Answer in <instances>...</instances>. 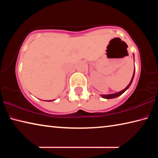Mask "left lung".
Segmentation results:
<instances>
[{
	"label": "left lung",
	"instance_id": "left-lung-1",
	"mask_svg": "<svg viewBox=\"0 0 158 158\" xmlns=\"http://www.w3.org/2000/svg\"><path fill=\"white\" fill-rule=\"evenodd\" d=\"M134 77H135V70H134V73H133V76L132 77V79H131V81L130 82V84L127 85V86L125 88V89L122 90L120 92H118V93H113V94H109V95H101V97L105 98V99H112V98H117L118 97V96L121 95L123 93L125 90H127L128 89H129V87L130 86L131 84H132V82L133 81V79H134Z\"/></svg>",
	"mask_w": 158,
	"mask_h": 158
}]
</instances>
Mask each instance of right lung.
<instances>
[{
    "mask_svg": "<svg viewBox=\"0 0 158 158\" xmlns=\"http://www.w3.org/2000/svg\"><path fill=\"white\" fill-rule=\"evenodd\" d=\"M50 101H52V100H50ZM50 101H49V102H50Z\"/></svg>",
    "mask_w": 158,
    "mask_h": 158,
    "instance_id": "1",
    "label": "right lung"
}]
</instances>
